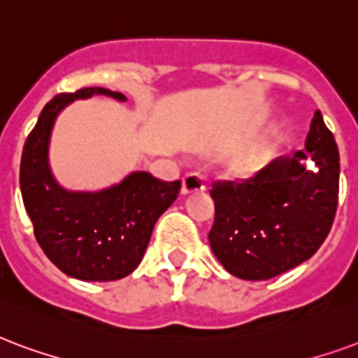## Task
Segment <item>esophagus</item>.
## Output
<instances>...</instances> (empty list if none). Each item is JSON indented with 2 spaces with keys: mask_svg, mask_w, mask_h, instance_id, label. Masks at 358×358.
Here are the masks:
<instances>
[{
  "mask_svg": "<svg viewBox=\"0 0 358 358\" xmlns=\"http://www.w3.org/2000/svg\"><path fill=\"white\" fill-rule=\"evenodd\" d=\"M206 180L199 172H187L184 176V184H182V193H193V192H205Z\"/></svg>",
  "mask_w": 358,
  "mask_h": 358,
  "instance_id": "1",
  "label": "esophagus"
}]
</instances>
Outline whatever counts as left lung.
Masks as SVG:
<instances>
[{
    "mask_svg": "<svg viewBox=\"0 0 358 358\" xmlns=\"http://www.w3.org/2000/svg\"><path fill=\"white\" fill-rule=\"evenodd\" d=\"M314 159L309 169L305 159ZM340 152L317 110L306 152L275 159L243 182L218 180L210 189V248L220 264L245 280H267L309 260L334 222Z\"/></svg>",
    "mask_w": 358,
    "mask_h": 358,
    "instance_id": "left-lung-1",
    "label": "left lung"
}]
</instances>
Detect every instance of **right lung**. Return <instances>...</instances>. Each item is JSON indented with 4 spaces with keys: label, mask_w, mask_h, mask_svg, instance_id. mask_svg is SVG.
<instances>
[{
    "label": "right lung",
    "mask_w": 358,
    "mask_h": 358,
    "mask_svg": "<svg viewBox=\"0 0 358 358\" xmlns=\"http://www.w3.org/2000/svg\"><path fill=\"white\" fill-rule=\"evenodd\" d=\"M92 94L127 100L121 92L85 87L47 102L24 144L20 192L45 256L73 279L102 282L123 279L138 267L155 222L178 197L182 182L132 172L104 192L76 193L58 186L47 163L52 123L64 106Z\"/></svg>",
    "instance_id": "add662e5"
}]
</instances>
